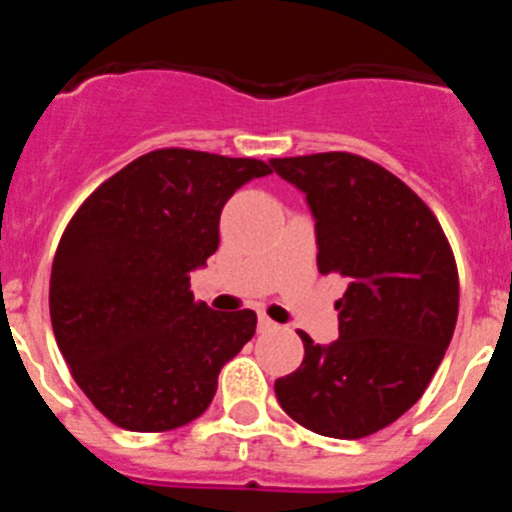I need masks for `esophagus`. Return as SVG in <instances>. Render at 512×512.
I'll use <instances>...</instances> for the list:
<instances>
[{
    "mask_svg": "<svg viewBox=\"0 0 512 512\" xmlns=\"http://www.w3.org/2000/svg\"><path fill=\"white\" fill-rule=\"evenodd\" d=\"M259 330H264V333H266V330H277V323H274V320H271V318H266V315H261V318H259Z\"/></svg>",
    "mask_w": 512,
    "mask_h": 512,
    "instance_id": "1",
    "label": "esophagus"
}]
</instances>
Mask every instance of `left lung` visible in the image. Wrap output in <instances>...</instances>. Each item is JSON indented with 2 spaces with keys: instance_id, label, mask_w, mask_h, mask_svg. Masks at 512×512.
Here are the masks:
<instances>
[{
  "instance_id": "8db88e82",
  "label": "left lung",
  "mask_w": 512,
  "mask_h": 512,
  "mask_svg": "<svg viewBox=\"0 0 512 512\" xmlns=\"http://www.w3.org/2000/svg\"><path fill=\"white\" fill-rule=\"evenodd\" d=\"M305 192L320 274L348 282L338 341L300 330V369L274 382L284 413L328 438H364L423 397L459 315V271L441 223L395 174L356 153L271 158Z\"/></svg>"
}]
</instances>
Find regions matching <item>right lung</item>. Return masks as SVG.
<instances>
[{
	"instance_id": "obj_1",
	"label": "right lung",
	"mask_w": 512,
	"mask_h": 512,
	"mask_svg": "<svg viewBox=\"0 0 512 512\" xmlns=\"http://www.w3.org/2000/svg\"><path fill=\"white\" fill-rule=\"evenodd\" d=\"M271 174L256 158L158 148L89 194L51 269L53 336L94 408L161 433L210 408L217 374L256 333V312L194 302L189 271L220 243V212Z\"/></svg>"
}]
</instances>
